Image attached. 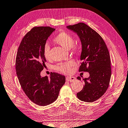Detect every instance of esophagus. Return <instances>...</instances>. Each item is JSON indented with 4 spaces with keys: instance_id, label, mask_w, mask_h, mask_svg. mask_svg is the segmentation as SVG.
I'll return each mask as SVG.
<instances>
[{
    "instance_id": "1",
    "label": "esophagus",
    "mask_w": 128,
    "mask_h": 128,
    "mask_svg": "<svg viewBox=\"0 0 128 128\" xmlns=\"http://www.w3.org/2000/svg\"><path fill=\"white\" fill-rule=\"evenodd\" d=\"M76 80V78L75 77L72 76H67L66 77V80L68 82H72V81H74Z\"/></svg>"
}]
</instances>
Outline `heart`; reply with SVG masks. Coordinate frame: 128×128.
Here are the masks:
<instances>
[{
    "label": "heart",
    "instance_id": "obj_1",
    "mask_svg": "<svg viewBox=\"0 0 128 128\" xmlns=\"http://www.w3.org/2000/svg\"><path fill=\"white\" fill-rule=\"evenodd\" d=\"M53 40L56 43L59 44L66 49H70L74 52H77L80 48V46L74 43V38L69 34L66 32H61L57 34ZM50 47L48 43L44 45L43 54L46 59H48L50 57ZM75 65L74 62L69 61L66 62L60 63L55 66L56 70L64 74H68L72 71V67Z\"/></svg>",
    "mask_w": 128,
    "mask_h": 128
}]
</instances>
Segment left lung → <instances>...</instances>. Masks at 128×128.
<instances>
[{"label": "left lung", "instance_id": "obj_1", "mask_svg": "<svg viewBox=\"0 0 128 128\" xmlns=\"http://www.w3.org/2000/svg\"><path fill=\"white\" fill-rule=\"evenodd\" d=\"M67 28L77 34L82 43L81 63L79 72H88L90 76L83 78V88L77 94L83 102H92L105 93L111 77L110 58L102 37L84 23L68 26ZM77 79L81 80L80 76Z\"/></svg>", "mask_w": 128, "mask_h": 128}]
</instances>
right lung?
Masks as SVG:
<instances>
[{
  "label": "right lung",
  "instance_id": "obj_1",
  "mask_svg": "<svg viewBox=\"0 0 128 128\" xmlns=\"http://www.w3.org/2000/svg\"><path fill=\"white\" fill-rule=\"evenodd\" d=\"M55 30L34 27L23 38L16 54L15 69L21 86L29 99L39 106L55 102L66 81L64 76L56 72L51 73L50 78L40 76L46 61L44 46Z\"/></svg>",
  "mask_w": 128,
  "mask_h": 128
}]
</instances>
